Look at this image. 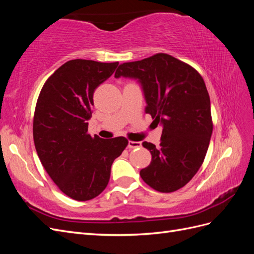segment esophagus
<instances>
[{"mask_svg":"<svg viewBox=\"0 0 254 254\" xmlns=\"http://www.w3.org/2000/svg\"><path fill=\"white\" fill-rule=\"evenodd\" d=\"M137 147H141V142H133V141L128 142V148H137Z\"/></svg>","mask_w":254,"mask_h":254,"instance_id":"1","label":"esophagus"}]
</instances>
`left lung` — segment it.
<instances>
[{"instance_id": "left-lung-1", "label": "left lung", "mask_w": 254, "mask_h": 254, "mask_svg": "<svg viewBox=\"0 0 254 254\" xmlns=\"http://www.w3.org/2000/svg\"><path fill=\"white\" fill-rule=\"evenodd\" d=\"M114 77L139 81L147 104L145 112L163 127L159 147L142 144L150 151L151 162L141 170V178L162 193L181 189L200 168L213 131L210 96L200 74L159 53L121 64Z\"/></svg>"}]
</instances>
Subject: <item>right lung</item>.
<instances>
[{
    "mask_svg": "<svg viewBox=\"0 0 254 254\" xmlns=\"http://www.w3.org/2000/svg\"><path fill=\"white\" fill-rule=\"evenodd\" d=\"M119 63L74 59L45 81L34 115L35 147L43 167L66 196L86 201L98 196L110 179L113 161L128 141L88 133L95 89Z\"/></svg>",
    "mask_w": 254,
    "mask_h": 254,
    "instance_id": "obj_1",
    "label": "right lung"
}]
</instances>
